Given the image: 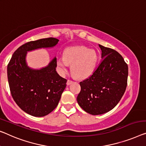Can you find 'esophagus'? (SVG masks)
Here are the masks:
<instances>
[{"mask_svg":"<svg viewBox=\"0 0 146 146\" xmlns=\"http://www.w3.org/2000/svg\"><path fill=\"white\" fill-rule=\"evenodd\" d=\"M72 83H73L72 80H67V85H70V84H72Z\"/></svg>","mask_w":146,"mask_h":146,"instance_id":"esophagus-1","label":"esophagus"}]
</instances>
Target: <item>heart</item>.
<instances>
[{"label":"heart","instance_id":"1","mask_svg":"<svg viewBox=\"0 0 146 146\" xmlns=\"http://www.w3.org/2000/svg\"><path fill=\"white\" fill-rule=\"evenodd\" d=\"M98 54L84 46H74L64 50V57H58L56 65L61 75H65L71 65V71L78 79H85L94 73L98 62Z\"/></svg>","mask_w":146,"mask_h":146}]
</instances>
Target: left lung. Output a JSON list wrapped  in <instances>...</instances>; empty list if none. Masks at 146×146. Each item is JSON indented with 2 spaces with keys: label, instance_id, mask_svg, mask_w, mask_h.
<instances>
[{
  "label": "left lung",
  "instance_id": "1",
  "mask_svg": "<svg viewBox=\"0 0 146 146\" xmlns=\"http://www.w3.org/2000/svg\"><path fill=\"white\" fill-rule=\"evenodd\" d=\"M101 64L90 77L80 82L77 98L82 110L93 115L106 113L117 105L125 92L129 68L119 52L99 44Z\"/></svg>",
  "mask_w": 146,
  "mask_h": 146
}]
</instances>
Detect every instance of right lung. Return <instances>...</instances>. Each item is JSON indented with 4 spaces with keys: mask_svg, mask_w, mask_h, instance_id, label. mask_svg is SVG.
Wrapping results in <instances>:
<instances>
[{
    "mask_svg": "<svg viewBox=\"0 0 146 146\" xmlns=\"http://www.w3.org/2000/svg\"><path fill=\"white\" fill-rule=\"evenodd\" d=\"M59 40L46 38L30 41L19 47L7 67L11 94L17 105L27 114L44 117L58 105L67 80L58 75L54 57L46 67L33 69L27 66V52L53 48Z\"/></svg>",
    "mask_w": 146,
    "mask_h": 146,
    "instance_id": "1",
    "label": "right lung"
}]
</instances>
